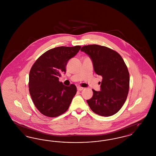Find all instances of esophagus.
<instances>
[{"instance_id":"34e87169","label":"esophagus","mask_w":156,"mask_h":156,"mask_svg":"<svg viewBox=\"0 0 156 156\" xmlns=\"http://www.w3.org/2000/svg\"><path fill=\"white\" fill-rule=\"evenodd\" d=\"M83 88H82V87H77V90H83Z\"/></svg>"}]
</instances>
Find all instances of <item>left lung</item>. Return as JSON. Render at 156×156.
<instances>
[{"mask_svg": "<svg viewBox=\"0 0 156 156\" xmlns=\"http://www.w3.org/2000/svg\"><path fill=\"white\" fill-rule=\"evenodd\" d=\"M81 51L92 59L95 73L102 76L101 90H93L87 103L97 115L110 116L116 113L126 101L130 76L127 67L119 53L99 45H84Z\"/></svg>", "mask_w": 156, "mask_h": 156, "instance_id": "left-lung-1", "label": "left lung"}]
</instances>
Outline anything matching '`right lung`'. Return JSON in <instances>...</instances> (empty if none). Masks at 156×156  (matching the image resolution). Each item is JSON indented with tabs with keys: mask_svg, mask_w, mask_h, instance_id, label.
I'll use <instances>...</instances> for the list:
<instances>
[{
	"mask_svg": "<svg viewBox=\"0 0 156 156\" xmlns=\"http://www.w3.org/2000/svg\"><path fill=\"white\" fill-rule=\"evenodd\" d=\"M81 46L58 47L48 50L36 61L30 69L29 88L33 102L41 113L57 117L67 111L76 93L74 84L67 87L59 81L66 72L68 60Z\"/></svg>",
	"mask_w": 156,
	"mask_h": 156,
	"instance_id": "obj_1",
	"label": "right lung"
}]
</instances>
